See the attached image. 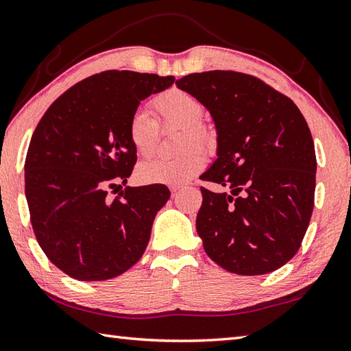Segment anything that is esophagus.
<instances>
[{"mask_svg": "<svg viewBox=\"0 0 351 351\" xmlns=\"http://www.w3.org/2000/svg\"><path fill=\"white\" fill-rule=\"evenodd\" d=\"M180 189H181L180 186H171V187H170V192H171V193H176Z\"/></svg>", "mask_w": 351, "mask_h": 351, "instance_id": "esophagus-1", "label": "esophagus"}]
</instances>
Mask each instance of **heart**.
<instances>
[{
    "mask_svg": "<svg viewBox=\"0 0 351 351\" xmlns=\"http://www.w3.org/2000/svg\"><path fill=\"white\" fill-rule=\"evenodd\" d=\"M158 121L145 112H136L129 121V139L138 156L154 155L162 130H181L178 150L186 154L175 159H152L136 167V181L145 186H182L206 167V158L199 150L213 149L215 132L202 123L204 106L199 99L182 88H169L152 101Z\"/></svg>",
    "mask_w": 351,
    "mask_h": 351,
    "instance_id": "1",
    "label": "heart"
}]
</instances>
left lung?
I'll list each match as a JSON object with an SVG mask.
<instances>
[{
  "instance_id": "left-lung-1",
  "label": "left lung",
  "mask_w": 351,
  "mask_h": 351,
  "mask_svg": "<svg viewBox=\"0 0 351 351\" xmlns=\"http://www.w3.org/2000/svg\"><path fill=\"white\" fill-rule=\"evenodd\" d=\"M212 114L218 158L202 181L196 232L208 258L230 273L265 275L301 247L315 206L316 155L293 101L256 76L210 70L176 80Z\"/></svg>"
}]
</instances>
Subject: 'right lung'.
<instances>
[{"mask_svg":"<svg viewBox=\"0 0 351 351\" xmlns=\"http://www.w3.org/2000/svg\"><path fill=\"white\" fill-rule=\"evenodd\" d=\"M173 76L107 70L53 101L32 135L25 197L38 244L78 281L117 278L141 259L170 192L161 184L125 187L136 162L129 121L139 103Z\"/></svg>","mask_w":351,"mask_h":351,"instance_id":"right-lung-1","label":"right lung"}]
</instances>
